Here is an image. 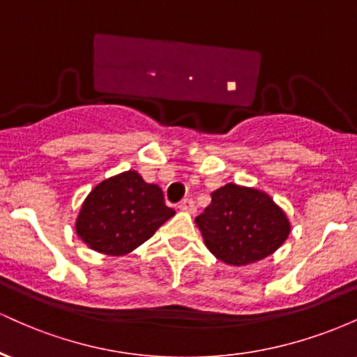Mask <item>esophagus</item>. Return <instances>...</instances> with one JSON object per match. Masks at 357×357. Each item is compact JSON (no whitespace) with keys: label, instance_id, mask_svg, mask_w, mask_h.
Here are the masks:
<instances>
[{"label":"esophagus","instance_id":"obj_1","mask_svg":"<svg viewBox=\"0 0 357 357\" xmlns=\"http://www.w3.org/2000/svg\"><path fill=\"white\" fill-rule=\"evenodd\" d=\"M178 208H179V210H181V211H186V213H195V211H196L195 202H192L191 198L183 199V202L178 204Z\"/></svg>","mask_w":357,"mask_h":357}]
</instances>
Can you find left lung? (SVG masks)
<instances>
[{
    "label": "left lung",
    "instance_id": "left-lung-1",
    "mask_svg": "<svg viewBox=\"0 0 357 357\" xmlns=\"http://www.w3.org/2000/svg\"><path fill=\"white\" fill-rule=\"evenodd\" d=\"M196 225L213 255L235 267L272 255L290 233L289 218L267 192L233 183L211 192Z\"/></svg>",
    "mask_w": 357,
    "mask_h": 357
}]
</instances>
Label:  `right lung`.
I'll list each match as a JSON object with an SVG mask.
<instances>
[{
    "instance_id": "obj_1",
    "label": "right lung",
    "mask_w": 357,
    "mask_h": 357,
    "mask_svg": "<svg viewBox=\"0 0 357 357\" xmlns=\"http://www.w3.org/2000/svg\"><path fill=\"white\" fill-rule=\"evenodd\" d=\"M174 216L162 190L137 171H126L97 184L82 204L75 230L84 243L104 255H126Z\"/></svg>"
}]
</instances>
